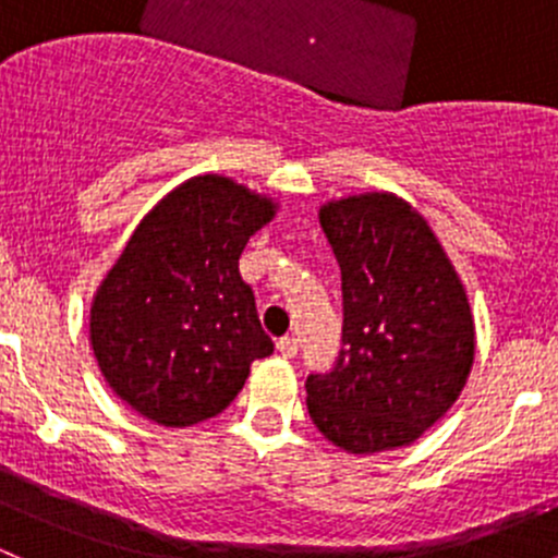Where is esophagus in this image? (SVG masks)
<instances>
[{
    "mask_svg": "<svg viewBox=\"0 0 558 558\" xmlns=\"http://www.w3.org/2000/svg\"><path fill=\"white\" fill-rule=\"evenodd\" d=\"M296 351H300V340L294 335H286L278 340V353L283 359H294Z\"/></svg>",
    "mask_w": 558,
    "mask_h": 558,
    "instance_id": "1",
    "label": "esophagus"
}]
</instances>
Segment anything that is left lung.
<instances>
[{
    "label": "left lung",
    "instance_id": "8db88e82",
    "mask_svg": "<svg viewBox=\"0 0 558 558\" xmlns=\"http://www.w3.org/2000/svg\"><path fill=\"white\" fill-rule=\"evenodd\" d=\"M320 227L342 275V348L307 378V413L348 453L418 440L470 375L475 326L429 223L391 194L329 202Z\"/></svg>",
    "mask_w": 558,
    "mask_h": 558
}]
</instances>
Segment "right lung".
<instances>
[{"instance_id":"obj_1","label":"right lung","mask_w":558,"mask_h":558,"mask_svg":"<svg viewBox=\"0 0 558 558\" xmlns=\"http://www.w3.org/2000/svg\"><path fill=\"white\" fill-rule=\"evenodd\" d=\"M272 202L221 174L167 194L134 229L92 307L112 391L145 418L191 426L229 408L251 362L272 353L240 253Z\"/></svg>"}]
</instances>
